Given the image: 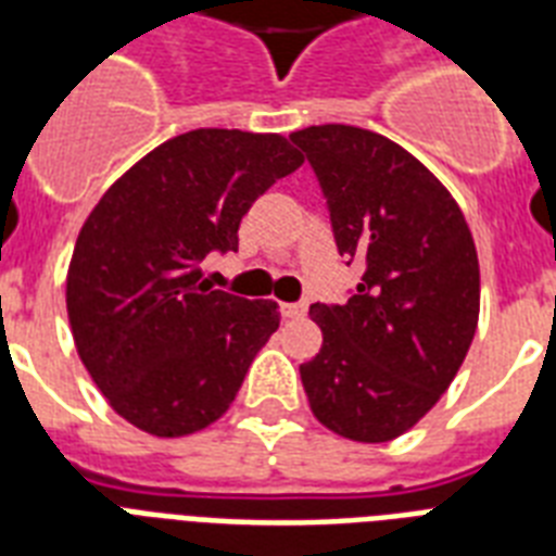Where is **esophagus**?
<instances>
[{
  "label": "esophagus",
  "instance_id": "esophagus-1",
  "mask_svg": "<svg viewBox=\"0 0 556 556\" xmlns=\"http://www.w3.org/2000/svg\"><path fill=\"white\" fill-rule=\"evenodd\" d=\"M305 312H308V303H282V314L288 320H300L305 317Z\"/></svg>",
  "mask_w": 556,
  "mask_h": 556
}]
</instances>
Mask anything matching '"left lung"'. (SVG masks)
I'll use <instances>...</instances> for the list:
<instances>
[{"instance_id":"left-lung-1","label":"left lung","mask_w":556,"mask_h":556,"mask_svg":"<svg viewBox=\"0 0 556 556\" xmlns=\"http://www.w3.org/2000/svg\"><path fill=\"white\" fill-rule=\"evenodd\" d=\"M291 141L317 176L338 253L364 265L346 303L312 305L323 346L300 366L305 395L343 439H397L435 406L473 343V236L439 178L383 135L326 124Z\"/></svg>"}]
</instances>
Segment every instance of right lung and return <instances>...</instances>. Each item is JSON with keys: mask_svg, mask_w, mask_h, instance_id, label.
Masks as SVG:
<instances>
[{"mask_svg": "<svg viewBox=\"0 0 556 556\" xmlns=\"http://www.w3.org/2000/svg\"><path fill=\"white\" fill-rule=\"evenodd\" d=\"M303 167L282 135L192 129L109 187L86 218L65 282L74 343L109 404L178 439L227 413L279 305L210 291L199 265L239 251V222Z\"/></svg>", "mask_w": 556, "mask_h": 556, "instance_id": "add662e5", "label": "right lung"}]
</instances>
